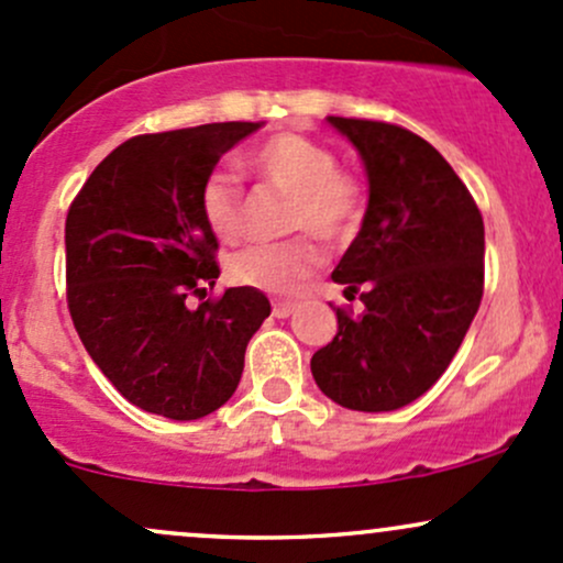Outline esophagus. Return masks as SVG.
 <instances>
[{"label": "esophagus", "mask_w": 563, "mask_h": 563, "mask_svg": "<svg viewBox=\"0 0 563 563\" xmlns=\"http://www.w3.org/2000/svg\"><path fill=\"white\" fill-rule=\"evenodd\" d=\"M296 312V301H272V314L275 318H288Z\"/></svg>", "instance_id": "esophagus-1"}]
</instances>
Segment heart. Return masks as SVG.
I'll use <instances>...</instances> for the list:
<instances>
[{
	"label": "heart",
	"instance_id": "b5f03b06",
	"mask_svg": "<svg viewBox=\"0 0 563 563\" xmlns=\"http://www.w3.org/2000/svg\"><path fill=\"white\" fill-rule=\"evenodd\" d=\"M245 170L264 187L291 195L286 213L288 232H307L277 245H253L232 258L230 272L240 286L291 296L312 280L323 264V249L347 243L366 219V184L352 170L339 168V154L305 133L283 131L264 139L245 154ZM200 213L224 243L249 234L251 200L230 173H211L200 187Z\"/></svg>",
	"mask_w": 563,
	"mask_h": 563
}]
</instances>
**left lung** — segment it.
<instances>
[{
	"mask_svg": "<svg viewBox=\"0 0 563 563\" xmlns=\"http://www.w3.org/2000/svg\"><path fill=\"white\" fill-rule=\"evenodd\" d=\"M361 152L368 208L333 283L363 301L336 307L339 331L312 355L333 404L395 411L428 393L471 329L484 296V219L452 165L393 122L329 117Z\"/></svg>",
	"mask_w": 563,
	"mask_h": 563,
	"instance_id": "obj_1",
	"label": "left lung"
}]
</instances>
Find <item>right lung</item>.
<instances>
[{
    "label": "right lung",
    "instance_id": "right-lung-1",
    "mask_svg": "<svg viewBox=\"0 0 563 563\" xmlns=\"http://www.w3.org/2000/svg\"><path fill=\"white\" fill-rule=\"evenodd\" d=\"M258 122L133 135L98 163L66 216V301L85 350L139 409L200 419L238 390L245 347L269 318L256 288L206 298L219 240L200 213L216 163Z\"/></svg>",
    "mask_w": 563,
    "mask_h": 563
}]
</instances>
